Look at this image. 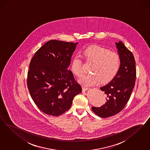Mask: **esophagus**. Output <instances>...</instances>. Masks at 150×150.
Segmentation results:
<instances>
[{
    "instance_id": "obj_1",
    "label": "esophagus",
    "mask_w": 150,
    "mask_h": 150,
    "mask_svg": "<svg viewBox=\"0 0 150 150\" xmlns=\"http://www.w3.org/2000/svg\"><path fill=\"white\" fill-rule=\"evenodd\" d=\"M88 89H90L88 87H86L84 86L82 87V91H87V90H88Z\"/></svg>"
}]
</instances>
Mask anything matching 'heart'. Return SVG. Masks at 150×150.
<instances>
[{
  "instance_id": "obj_1",
  "label": "heart",
  "mask_w": 150,
  "mask_h": 150,
  "mask_svg": "<svg viewBox=\"0 0 150 150\" xmlns=\"http://www.w3.org/2000/svg\"><path fill=\"white\" fill-rule=\"evenodd\" d=\"M83 55L88 62L93 63L92 74H87L79 80L84 86H92L111 81L117 75L120 68L121 61L119 55L115 52L99 45L88 47L83 51ZM71 71L77 77L83 74L82 62L79 55L74 57L71 63Z\"/></svg>"
}]
</instances>
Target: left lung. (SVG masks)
<instances>
[{"label":"left lung","instance_id":"8db88e82","mask_svg":"<svg viewBox=\"0 0 150 150\" xmlns=\"http://www.w3.org/2000/svg\"><path fill=\"white\" fill-rule=\"evenodd\" d=\"M115 45L121 61L119 71L111 81L100 87L106 95L105 105L91 108L96 115L102 118L113 116L123 110L132 95L136 80V63L132 52L121 41Z\"/></svg>","mask_w":150,"mask_h":150}]
</instances>
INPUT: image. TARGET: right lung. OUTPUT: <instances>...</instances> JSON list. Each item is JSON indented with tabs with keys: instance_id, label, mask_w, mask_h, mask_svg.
Listing matches in <instances>:
<instances>
[{
	"instance_id": "right-lung-1",
	"label": "right lung",
	"mask_w": 150,
	"mask_h": 150,
	"mask_svg": "<svg viewBox=\"0 0 150 150\" xmlns=\"http://www.w3.org/2000/svg\"><path fill=\"white\" fill-rule=\"evenodd\" d=\"M79 43L52 40L37 51L27 73V84L32 100L44 113L59 116L71 106L82 92L68 69Z\"/></svg>"
}]
</instances>
